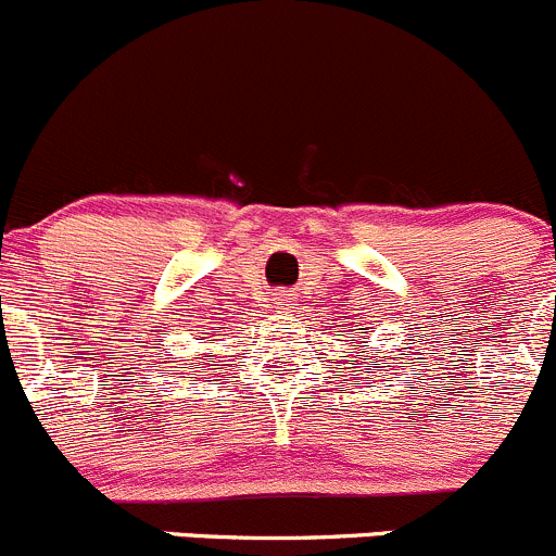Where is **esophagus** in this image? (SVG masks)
Listing matches in <instances>:
<instances>
[{"mask_svg": "<svg viewBox=\"0 0 556 556\" xmlns=\"http://www.w3.org/2000/svg\"><path fill=\"white\" fill-rule=\"evenodd\" d=\"M274 304H277L279 309H290V306H293V299H290V293H277L274 295Z\"/></svg>", "mask_w": 556, "mask_h": 556, "instance_id": "esophagus-1", "label": "esophagus"}]
</instances>
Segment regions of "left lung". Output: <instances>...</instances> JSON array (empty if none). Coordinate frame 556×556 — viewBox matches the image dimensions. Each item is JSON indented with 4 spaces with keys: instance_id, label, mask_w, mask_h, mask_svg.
Segmentation results:
<instances>
[{
    "instance_id": "8db88e82",
    "label": "left lung",
    "mask_w": 556,
    "mask_h": 556,
    "mask_svg": "<svg viewBox=\"0 0 556 556\" xmlns=\"http://www.w3.org/2000/svg\"><path fill=\"white\" fill-rule=\"evenodd\" d=\"M353 348H358V344H353ZM361 350H364V353H369V344H361ZM366 361V358H364Z\"/></svg>"
}]
</instances>
